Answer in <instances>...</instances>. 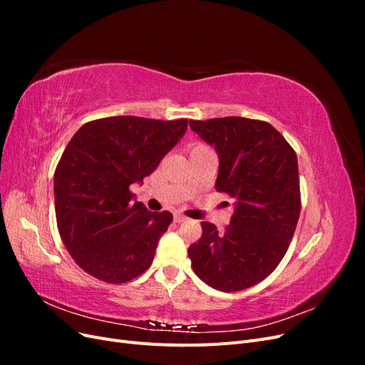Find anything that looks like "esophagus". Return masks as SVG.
<instances>
[{"mask_svg":"<svg viewBox=\"0 0 365 365\" xmlns=\"http://www.w3.org/2000/svg\"><path fill=\"white\" fill-rule=\"evenodd\" d=\"M187 217L185 216H182L181 213H175V216H173V220H175V222H184V220H185Z\"/></svg>","mask_w":365,"mask_h":365,"instance_id":"obj_1","label":"esophagus"}]
</instances>
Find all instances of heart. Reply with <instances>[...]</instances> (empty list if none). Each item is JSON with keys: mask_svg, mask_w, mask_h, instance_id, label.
Masks as SVG:
<instances>
[{"mask_svg": "<svg viewBox=\"0 0 365 365\" xmlns=\"http://www.w3.org/2000/svg\"><path fill=\"white\" fill-rule=\"evenodd\" d=\"M202 148H207V146H205V145H202V143H196V145H193L192 150H195V149H202Z\"/></svg>", "mask_w": 365, "mask_h": 365, "instance_id": "heart-1", "label": "heart"}]
</instances>
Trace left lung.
<instances>
[{
    "mask_svg": "<svg viewBox=\"0 0 365 365\" xmlns=\"http://www.w3.org/2000/svg\"><path fill=\"white\" fill-rule=\"evenodd\" d=\"M190 128L217 152L216 190L236 200L222 233L201 222L202 236L189 248L192 268L217 291L251 288L277 268L300 217L297 153L262 120H190Z\"/></svg>",
    "mask_w": 365,
    "mask_h": 365,
    "instance_id": "left-lung-1",
    "label": "left lung"
}]
</instances>
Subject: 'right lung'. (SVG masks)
Returning <instances> with one entry per match:
<instances>
[{"label": "right lung", "instance_id": "add662e5", "mask_svg": "<svg viewBox=\"0 0 365 365\" xmlns=\"http://www.w3.org/2000/svg\"><path fill=\"white\" fill-rule=\"evenodd\" d=\"M187 129V118L135 115L88 121L54 170V208L70 256L93 277L126 283L145 272L170 212H149L129 187L157 169Z\"/></svg>", "mask_w": 365, "mask_h": 365}]
</instances>
